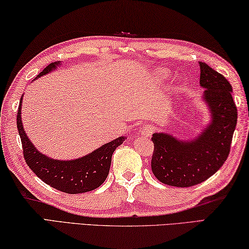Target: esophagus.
<instances>
[{
    "label": "esophagus",
    "mask_w": 249,
    "mask_h": 249,
    "mask_svg": "<svg viewBox=\"0 0 249 249\" xmlns=\"http://www.w3.org/2000/svg\"><path fill=\"white\" fill-rule=\"evenodd\" d=\"M153 130L154 127L152 124H145L143 125L142 129H141V134L144 137H150L152 133H153Z\"/></svg>",
    "instance_id": "obj_1"
}]
</instances>
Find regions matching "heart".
Segmentation results:
<instances>
[{
  "instance_id": "b5f03b06",
  "label": "heart",
  "mask_w": 249,
  "mask_h": 249,
  "mask_svg": "<svg viewBox=\"0 0 249 249\" xmlns=\"http://www.w3.org/2000/svg\"><path fill=\"white\" fill-rule=\"evenodd\" d=\"M162 75L163 76H166V72H162Z\"/></svg>"
}]
</instances>
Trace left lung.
Returning a JSON list of instances; mask_svg holds the SVG:
<instances>
[{
	"instance_id": "8db88e82",
	"label": "left lung",
	"mask_w": 249,
	"mask_h": 249,
	"mask_svg": "<svg viewBox=\"0 0 249 249\" xmlns=\"http://www.w3.org/2000/svg\"><path fill=\"white\" fill-rule=\"evenodd\" d=\"M200 64V85L211 111V124L191 141H179L167 133H154L151 168L165 185L191 187L210 178L225 163L237 122L232 86L207 63Z\"/></svg>"
}]
</instances>
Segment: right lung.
<instances>
[{"label": "right lung", "mask_w": 249, "mask_h": 249, "mask_svg": "<svg viewBox=\"0 0 249 249\" xmlns=\"http://www.w3.org/2000/svg\"><path fill=\"white\" fill-rule=\"evenodd\" d=\"M58 64L59 62L50 63L43 69L38 77L54 70ZM21 98L17 111V129L23 146L25 162L29 168L47 185L65 194H82L98 188L108 176L112 153L122 144L125 138H118L77 160H58L49 159L36 150L25 133L20 118Z\"/></svg>", "instance_id": "1"}]
</instances>
